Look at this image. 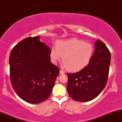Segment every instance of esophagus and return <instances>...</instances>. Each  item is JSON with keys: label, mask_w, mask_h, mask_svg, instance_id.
Here are the masks:
<instances>
[{"label": "esophagus", "mask_w": 122, "mask_h": 122, "mask_svg": "<svg viewBox=\"0 0 122 122\" xmlns=\"http://www.w3.org/2000/svg\"><path fill=\"white\" fill-rule=\"evenodd\" d=\"M60 73L61 74V75H64V74H65V72H64L63 71H62V70H60Z\"/></svg>", "instance_id": "esophagus-1"}]
</instances>
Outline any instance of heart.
Here are the masks:
<instances>
[{
    "label": "heart",
    "instance_id": "1",
    "mask_svg": "<svg viewBox=\"0 0 122 122\" xmlns=\"http://www.w3.org/2000/svg\"><path fill=\"white\" fill-rule=\"evenodd\" d=\"M93 54V47L91 43L77 38L58 40L56 46L50 49L51 62L56 64L62 56L63 65L69 71L76 72L84 68L89 64Z\"/></svg>",
    "mask_w": 122,
    "mask_h": 122
}]
</instances>
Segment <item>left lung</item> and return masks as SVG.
Instances as JSON below:
<instances>
[{
  "instance_id": "1",
  "label": "left lung",
  "mask_w": 122,
  "mask_h": 122,
  "mask_svg": "<svg viewBox=\"0 0 122 122\" xmlns=\"http://www.w3.org/2000/svg\"><path fill=\"white\" fill-rule=\"evenodd\" d=\"M95 50L88 65L79 72L67 73V90L75 100L85 102L96 98L106 86L111 62V53L102 41L95 42Z\"/></svg>"
}]
</instances>
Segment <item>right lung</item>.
I'll return each mask as SVG.
<instances>
[{"mask_svg": "<svg viewBox=\"0 0 122 122\" xmlns=\"http://www.w3.org/2000/svg\"><path fill=\"white\" fill-rule=\"evenodd\" d=\"M28 37L12 48L9 58L10 78L22 100L37 104L51 94L60 68L50 62V49L39 40Z\"/></svg>", "mask_w": 122, "mask_h": 122, "instance_id": "1", "label": "right lung"}]
</instances>
